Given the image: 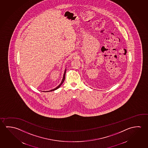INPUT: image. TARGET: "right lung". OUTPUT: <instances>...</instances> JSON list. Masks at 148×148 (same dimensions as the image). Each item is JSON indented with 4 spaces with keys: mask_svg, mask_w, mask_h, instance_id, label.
Listing matches in <instances>:
<instances>
[{
    "mask_svg": "<svg viewBox=\"0 0 148 148\" xmlns=\"http://www.w3.org/2000/svg\"><path fill=\"white\" fill-rule=\"evenodd\" d=\"M66 71H65V72H64V75H63V79H62V80L61 81V82L60 84L58 86H57L56 88H55V89H53L51 90L50 91H45V92H49V91H54V90H55L57 89H58L60 87L61 85L63 84V82H64V81L65 80V75H66Z\"/></svg>",
    "mask_w": 148,
    "mask_h": 148,
    "instance_id": "1",
    "label": "right lung"
}]
</instances>
